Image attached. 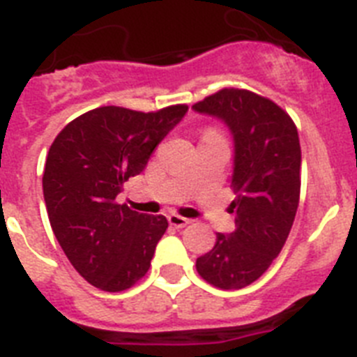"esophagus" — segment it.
Here are the masks:
<instances>
[{"instance_id":"obj_1","label":"esophagus","mask_w":357,"mask_h":357,"mask_svg":"<svg viewBox=\"0 0 357 357\" xmlns=\"http://www.w3.org/2000/svg\"><path fill=\"white\" fill-rule=\"evenodd\" d=\"M168 222H169V225L176 227V229H182V227L189 225V223H191V220H189V218L181 216V214L172 213V214H168Z\"/></svg>"}]
</instances>
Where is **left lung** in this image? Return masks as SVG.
<instances>
[{"label": "left lung", "instance_id": "left-lung-1", "mask_svg": "<svg viewBox=\"0 0 357 357\" xmlns=\"http://www.w3.org/2000/svg\"><path fill=\"white\" fill-rule=\"evenodd\" d=\"M216 118L234 143L230 209L236 229L218 232L216 245L197 259L209 284L241 289L266 272L280 254L301 197V143L284 110L245 89H222L193 105Z\"/></svg>", "mask_w": 357, "mask_h": 357}]
</instances>
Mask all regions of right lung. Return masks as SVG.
<instances>
[{"instance_id":"add662e5","label":"right lung","mask_w":357,"mask_h":357,"mask_svg":"<svg viewBox=\"0 0 357 357\" xmlns=\"http://www.w3.org/2000/svg\"><path fill=\"white\" fill-rule=\"evenodd\" d=\"M185 112V105L148 114L100 107L53 141L43 175L50 223L69 263L96 288L123 291L148 272L168 220L119 206L116 197Z\"/></svg>"}]
</instances>
